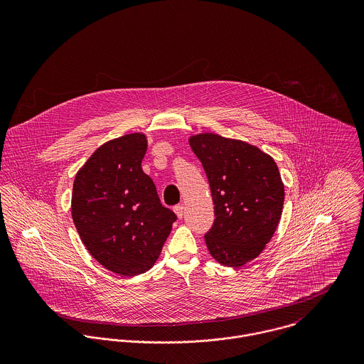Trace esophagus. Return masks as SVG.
Wrapping results in <instances>:
<instances>
[{
	"mask_svg": "<svg viewBox=\"0 0 364 364\" xmlns=\"http://www.w3.org/2000/svg\"><path fill=\"white\" fill-rule=\"evenodd\" d=\"M173 211H175V214L178 215V218H182V217H183V213H185L183 205H176V206L173 208Z\"/></svg>",
	"mask_w": 364,
	"mask_h": 364,
	"instance_id": "34e87169",
	"label": "esophagus"
}]
</instances>
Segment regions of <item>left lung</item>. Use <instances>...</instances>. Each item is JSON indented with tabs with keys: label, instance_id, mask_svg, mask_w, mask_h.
Returning a JSON list of instances; mask_svg holds the SVG:
<instances>
[{
	"label": "left lung",
	"instance_id": "8db88e82",
	"mask_svg": "<svg viewBox=\"0 0 364 364\" xmlns=\"http://www.w3.org/2000/svg\"><path fill=\"white\" fill-rule=\"evenodd\" d=\"M208 175L214 223L205 235L210 255L240 267L258 258L282 217L284 185L274 159L257 146L214 133L189 137Z\"/></svg>",
	"mask_w": 364,
	"mask_h": 364
}]
</instances>
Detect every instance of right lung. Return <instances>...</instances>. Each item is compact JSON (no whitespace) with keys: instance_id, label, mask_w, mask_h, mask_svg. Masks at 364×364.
Returning <instances> with one entry per match:
<instances>
[{"instance_id":"obj_1","label":"right lung","mask_w":364,"mask_h":364,"mask_svg":"<svg viewBox=\"0 0 364 364\" xmlns=\"http://www.w3.org/2000/svg\"><path fill=\"white\" fill-rule=\"evenodd\" d=\"M146 151L144 133L106 141L78 169L73 185L71 215L82 244L120 276L150 270L176 220L141 168Z\"/></svg>"}]
</instances>
